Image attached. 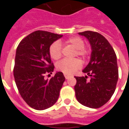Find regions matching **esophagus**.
I'll use <instances>...</instances> for the list:
<instances>
[{
  "instance_id": "esophagus-1",
  "label": "esophagus",
  "mask_w": 129,
  "mask_h": 129,
  "mask_svg": "<svg viewBox=\"0 0 129 129\" xmlns=\"http://www.w3.org/2000/svg\"><path fill=\"white\" fill-rule=\"evenodd\" d=\"M64 76H65V78L66 79H68L70 77V76L68 75H64Z\"/></svg>"
}]
</instances>
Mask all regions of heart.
<instances>
[{
    "mask_svg": "<svg viewBox=\"0 0 129 129\" xmlns=\"http://www.w3.org/2000/svg\"><path fill=\"white\" fill-rule=\"evenodd\" d=\"M68 44H70L76 49V54L83 58H86L89 54V51L84 48V42L78 37H72L66 41ZM50 55L54 60H58L62 56L61 45L59 41L54 42L50 47ZM81 67V62L78 59H65L56 64V68L66 75H73Z\"/></svg>",
    "mask_w": 129,
    "mask_h": 129,
    "instance_id": "obj_1",
    "label": "heart"
}]
</instances>
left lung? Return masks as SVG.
Returning a JSON list of instances; mask_svg holds the SVG:
<instances>
[{"label": "left lung", "instance_id": "1", "mask_svg": "<svg viewBox=\"0 0 129 129\" xmlns=\"http://www.w3.org/2000/svg\"><path fill=\"white\" fill-rule=\"evenodd\" d=\"M85 37L91 47L88 64L82 72L90 76L75 77V96L82 105L91 108H100L111 99L118 80L117 56L105 37L92 31L79 32Z\"/></svg>", "mask_w": 129, "mask_h": 129}]
</instances>
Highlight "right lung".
<instances>
[{
	"label": "right lung",
	"instance_id": "add662e5",
	"mask_svg": "<svg viewBox=\"0 0 129 129\" xmlns=\"http://www.w3.org/2000/svg\"><path fill=\"white\" fill-rule=\"evenodd\" d=\"M62 35L46 31H36L21 41L16 52L14 76L22 98L34 109L42 111L53 106L58 100L65 81L61 72L50 79L45 73L54 71L50 47Z\"/></svg>",
	"mask_w": 129,
	"mask_h": 129
}]
</instances>
